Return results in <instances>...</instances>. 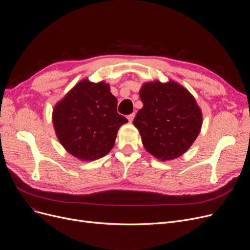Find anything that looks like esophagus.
I'll list each match as a JSON object with an SVG mask.
<instances>
[{
    "label": "esophagus",
    "mask_w": 250,
    "mask_h": 250,
    "mask_svg": "<svg viewBox=\"0 0 250 250\" xmlns=\"http://www.w3.org/2000/svg\"><path fill=\"white\" fill-rule=\"evenodd\" d=\"M134 117H135V113H132V114L127 115V120H128V122H129V123H132V122H133V120H134Z\"/></svg>",
    "instance_id": "34e87169"
}]
</instances>
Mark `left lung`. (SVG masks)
Wrapping results in <instances>:
<instances>
[{"label":"left lung","mask_w":250,"mask_h":250,"mask_svg":"<svg viewBox=\"0 0 250 250\" xmlns=\"http://www.w3.org/2000/svg\"><path fill=\"white\" fill-rule=\"evenodd\" d=\"M140 97L143 108L133 124L145 149L163 161L186 153L203 124L202 111L193 96L173 81H155L143 85Z\"/></svg>","instance_id":"left-lung-1"}]
</instances>
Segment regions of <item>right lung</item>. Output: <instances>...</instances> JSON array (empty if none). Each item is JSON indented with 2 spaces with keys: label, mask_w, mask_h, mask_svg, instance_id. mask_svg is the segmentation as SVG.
Listing matches in <instances>:
<instances>
[{
  "label": "right lung",
  "mask_w": 250,
  "mask_h": 250,
  "mask_svg": "<svg viewBox=\"0 0 250 250\" xmlns=\"http://www.w3.org/2000/svg\"><path fill=\"white\" fill-rule=\"evenodd\" d=\"M52 123L63 148L91 161L110 152L117 130L127 120L117 113V99L108 84L83 80L56 105Z\"/></svg>",
  "instance_id": "1"
}]
</instances>
